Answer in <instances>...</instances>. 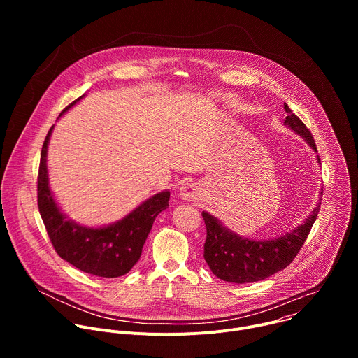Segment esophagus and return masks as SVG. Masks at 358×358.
Masks as SVG:
<instances>
[{"mask_svg":"<svg viewBox=\"0 0 358 358\" xmlns=\"http://www.w3.org/2000/svg\"><path fill=\"white\" fill-rule=\"evenodd\" d=\"M180 196L187 201H195L201 196V188L195 182H185L180 188Z\"/></svg>","mask_w":358,"mask_h":358,"instance_id":"1","label":"esophagus"}]
</instances>
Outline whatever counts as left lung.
Masks as SVG:
<instances>
[{
    "label": "left lung",
    "instance_id": "1",
    "mask_svg": "<svg viewBox=\"0 0 358 358\" xmlns=\"http://www.w3.org/2000/svg\"><path fill=\"white\" fill-rule=\"evenodd\" d=\"M285 126L306 140L316 152V143L309 129L289 109ZM317 162L320 159L317 156ZM323 189L320 191V196ZM320 202L313 208L306 221L293 231L275 239H249L228 229L222 222L207 211H202V218L207 227V239L203 243V259L207 261L213 273L229 283H252L266 279L285 269L296 258L297 252L308 238L317 214Z\"/></svg>",
    "mask_w": 358,
    "mask_h": 358
}]
</instances>
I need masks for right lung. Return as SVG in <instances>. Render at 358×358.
I'll use <instances>...</instances> for the list:
<instances>
[{
    "mask_svg": "<svg viewBox=\"0 0 358 358\" xmlns=\"http://www.w3.org/2000/svg\"><path fill=\"white\" fill-rule=\"evenodd\" d=\"M85 96V94H83ZM80 96L65 108L59 117L76 105ZM49 129L41 151L38 173V208L46 232L59 257L79 271L99 278H119L137 264L143 245L156 217L169 208L170 191H162L143 201L123 220L105 227H85L61 211L49 187L46 155Z\"/></svg>",
    "mask_w": 358,
    "mask_h": 358,
    "instance_id": "right-lung-1",
    "label": "right lung"
}]
</instances>
